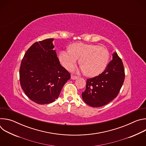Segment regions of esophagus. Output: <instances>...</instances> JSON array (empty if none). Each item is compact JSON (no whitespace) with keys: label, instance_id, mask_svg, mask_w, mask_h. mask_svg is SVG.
Listing matches in <instances>:
<instances>
[{"label":"esophagus","instance_id":"esophagus-1","mask_svg":"<svg viewBox=\"0 0 146 146\" xmlns=\"http://www.w3.org/2000/svg\"><path fill=\"white\" fill-rule=\"evenodd\" d=\"M78 78V77H77V76H73V75H72L71 76V78L72 79V80H76V79H77Z\"/></svg>","mask_w":146,"mask_h":146}]
</instances>
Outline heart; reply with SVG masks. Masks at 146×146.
I'll list each match as a JSON object with an SVG mask.
<instances>
[{
	"mask_svg": "<svg viewBox=\"0 0 146 146\" xmlns=\"http://www.w3.org/2000/svg\"><path fill=\"white\" fill-rule=\"evenodd\" d=\"M80 58V70L89 77L101 74L108 65L110 54L107 48L94 44L82 43L72 44L70 49L60 51L59 59L65 68L70 69Z\"/></svg>",
	"mask_w": 146,
	"mask_h": 146,
	"instance_id": "1",
	"label": "heart"
}]
</instances>
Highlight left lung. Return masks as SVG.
<instances>
[{
	"instance_id": "8db88e82",
	"label": "left lung",
	"mask_w": 146,
	"mask_h": 146,
	"mask_svg": "<svg viewBox=\"0 0 146 146\" xmlns=\"http://www.w3.org/2000/svg\"><path fill=\"white\" fill-rule=\"evenodd\" d=\"M124 79L122 61L115 52L105 70L97 76L87 79L86 88L82 93V98L93 108L105 105L117 97Z\"/></svg>"
}]
</instances>
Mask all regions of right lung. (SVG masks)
Listing matches in <instances>:
<instances>
[{
	"label": "right lung",
	"mask_w": 146,
	"mask_h": 146,
	"mask_svg": "<svg viewBox=\"0 0 146 146\" xmlns=\"http://www.w3.org/2000/svg\"><path fill=\"white\" fill-rule=\"evenodd\" d=\"M53 38L33 44L27 51L19 68V81L26 95L44 105L58 99L70 74L60 64Z\"/></svg>",
	"instance_id": "add662e5"
}]
</instances>
